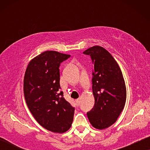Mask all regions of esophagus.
I'll use <instances>...</instances> for the list:
<instances>
[{
	"label": "esophagus",
	"instance_id": "esophagus-1",
	"mask_svg": "<svg viewBox=\"0 0 150 150\" xmlns=\"http://www.w3.org/2000/svg\"><path fill=\"white\" fill-rule=\"evenodd\" d=\"M76 102L77 105L79 106V104H80V103H81V100H80V99H77V100H76Z\"/></svg>",
	"mask_w": 150,
	"mask_h": 150
}]
</instances>
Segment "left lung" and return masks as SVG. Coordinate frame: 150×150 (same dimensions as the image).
Instances as JSON below:
<instances>
[{
    "mask_svg": "<svg viewBox=\"0 0 150 150\" xmlns=\"http://www.w3.org/2000/svg\"><path fill=\"white\" fill-rule=\"evenodd\" d=\"M93 63L92 90L95 104L87 112L90 123L102 130L116 122L124 109L126 88L120 66L106 49L95 46L84 51Z\"/></svg>",
    "mask_w": 150,
    "mask_h": 150,
    "instance_id": "1",
    "label": "left lung"
}]
</instances>
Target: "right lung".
<instances>
[{"label":"right lung","instance_id":"add662e5","mask_svg":"<svg viewBox=\"0 0 150 150\" xmlns=\"http://www.w3.org/2000/svg\"><path fill=\"white\" fill-rule=\"evenodd\" d=\"M69 57L57 51H46L30 61L24 74L28 108L41 126L53 132H66L73 122L74 108L59 91V66Z\"/></svg>","mask_w":150,"mask_h":150}]
</instances>
